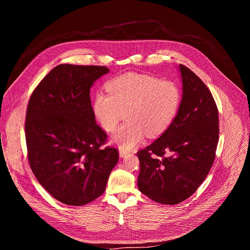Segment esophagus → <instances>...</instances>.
I'll list each match as a JSON object with an SVG mask.
<instances>
[{"instance_id":"1","label":"esophagus","mask_w":250,"mask_h":250,"mask_svg":"<svg viewBox=\"0 0 250 250\" xmlns=\"http://www.w3.org/2000/svg\"><path fill=\"white\" fill-rule=\"evenodd\" d=\"M127 154H128V153H127L125 150H124V149H120V156H121L122 158L125 157Z\"/></svg>"}]
</instances>
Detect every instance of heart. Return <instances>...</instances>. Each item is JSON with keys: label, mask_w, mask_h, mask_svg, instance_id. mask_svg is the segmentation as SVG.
I'll list each match as a JSON object with an SVG mask.
<instances>
[{"label": "heart", "mask_w": 250, "mask_h": 250, "mask_svg": "<svg viewBox=\"0 0 250 250\" xmlns=\"http://www.w3.org/2000/svg\"><path fill=\"white\" fill-rule=\"evenodd\" d=\"M108 94L98 91L93 99L96 121L105 131H113L125 112L126 122L112 135L122 149L130 150L147 133H163L175 120L182 93L172 81L128 72L116 76L105 84Z\"/></svg>", "instance_id": "heart-1"}]
</instances>
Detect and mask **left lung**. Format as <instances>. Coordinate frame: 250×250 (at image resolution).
<instances>
[{
	"label": "left lung",
	"mask_w": 250,
	"mask_h": 250,
	"mask_svg": "<svg viewBox=\"0 0 250 250\" xmlns=\"http://www.w3.org/2000/svg\"><path fill=\"white\" fill-rule=\"evenodd\" d=\"M183 95L172 125L137 156L139 191L156 203L176 205L191 197L213 163L219 112L205 83L180 64Z\"/></svg>",
	"instance_id": "8db88e82"
}]
</instances>
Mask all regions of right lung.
<instances>
[{"label":"right lung","instance_id":"add662e5","mask_svg":"<svg viewBox=\"0 0 250 250\" xmlns=\"http://www.w3.org/2000/svg\"><path fill=\"white\" fill-rule=\"evenodd\" d=\"M104 66L60 64L32 92L25 117L30 168L56 200L83 206L100 197L119 161L115 147L101 148L106 133L96 124L90 89Z\"/></svg>","mask_w":250,"mask_h":250}]
</instances>
